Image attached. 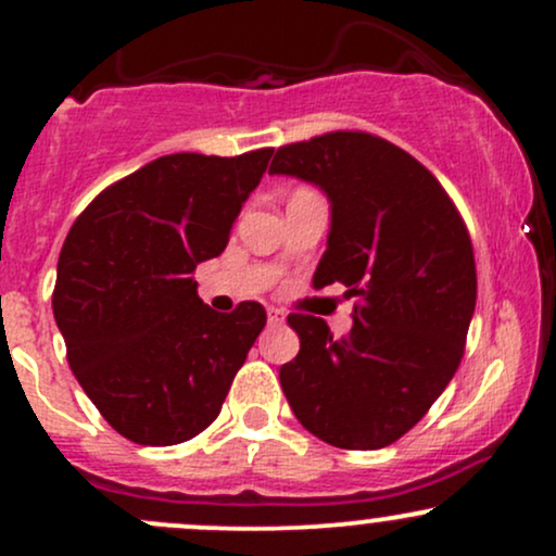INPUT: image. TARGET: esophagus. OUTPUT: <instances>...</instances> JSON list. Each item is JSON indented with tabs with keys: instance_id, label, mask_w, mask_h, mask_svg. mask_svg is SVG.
<instances>
[{
	"instance_id": "obj_1",
	"label": "esophagus",
	"mask_w": 556,
	"mask_h": 556,
	"mask_svg": "<svg viewBox=\"0 0 556 556\" xmlns=\"http://www.w3.org/2000/svg\"><path fill=\"white\" fill-rule=\"evenodd\" d=\"M266 316H269V324H282L285 314L279 308H266Z\"/></svg>"
}]
</instances>
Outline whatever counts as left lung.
I'll return each instance as SVG.
<instances>
[{"mask_svg": "<svg viewBox=\"0 0 556 556\" xmlns=\"http://www.w3.org/2000/svg\"><path fill=\"white\" fill-rule=\"evenodd\" d=\"M269 175L314 182L331 227L314 287L340 282L353 329L290 314L300 353L279 368L292 413L340 450H381L429 413L460 366L476 311V261L455 203L418 159L337 130L274 154Z\"/></svg>", "mask_w": 556, "mask_h": 556, "instance_id": "obj_1", "label": "left lung"}]
</instances>
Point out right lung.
I'll list each match as a JSON object with an SVG mask.
<instances>
[{
    "label": "right lung",
    "instance_id": "obj_1",
    "mask_svg": "<svg viewBox=\"0 0 556 556\" xmlns=\"http://www.w3.org/2000/svg\"><path fill=\"white\" fill-rule=\"evenodd\" d=\"M271 154L154 159L96 195L70 229L56 327L83 392L130 442L169 446L212 426L264 329V305L216 314L190 274L225 251Z\"/></svg>",
    "mask_w": 556,
    "mask_h": 556
}]
</instances>
